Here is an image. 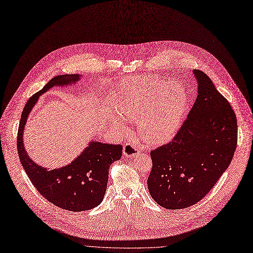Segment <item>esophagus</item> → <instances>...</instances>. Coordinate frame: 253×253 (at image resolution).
Wrapping results in <instances>:
<instances>
[{
  "label": "esophagus",
  "mask_w": 253,
  "mask_h": 253,
  "mask_svg": "<svg viewBox=\"0 0 253 253\" xmlns=\"http://www.w3.org/2000/svg\"><path fill=\"white\" fill-rule=\"evenodd\" d=\"M139 152V149L133 142H126L125 146L123 147V154L126 157H135Z\"/></svg>",
  "instance_id": "obj_1"
}]
</instances>
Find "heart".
<instances>
[{"label":"heart","instance_id":"heart-1","mask_svg":"<svg viewBox=\"0 0 253 253\" xmlns=\"http://www.w3.org/2000/svg\"><path fill=\"white\" fill-rule=\"evenodd\" d=\"M187 100V93L180 83L144 76L127 83L118 108L123 118L137 123V133L147 145L158 146L178 133Z\"/></svg>","mask_w":253,"mask_h":253}]
</instances>
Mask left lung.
<instances>
[{"instance_id": "1", "label": "left lung", "mask_w": 253, "mask_h": 253, "mask_svg": "<svg viewBox=\"0 0 253 253\" xmlns=\"http://www.w3.org/2000/svg\"><path fill=\"white\" fill-rule=\"evenodd\" d=\"M196 100L172 141L151 152L148 178L152 199L169 210L204 199L232 162L237 118L229 102L201 70H193Z\"/></svg>"}]
</instances>
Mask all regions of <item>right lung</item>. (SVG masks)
Wrapping results in <instances>:
<instances>
[{
	"label": "right lung",
	"mask_w": 253,
	"mask_h": 253,
	"mask_svg": "<svg viewBox=\"0 0 253 253\" xmlns=\"http://www.w3.org/2000/svg\"><path fill=\"white\" fill-rule=\"evenodd\" d=\"M81 79V74L57 75L33 95L21 114L17 134L19 159L32 184L45 200L72 212L86 211L100 205L107 187L109 167L122 157V146L92 139L67 166L48 169L35 163L29 156L24 146V132L29 115L41 95L53 86L75 84Z\"/></svg>",
	"instance_id": "obj_1"
}]
</instances>
